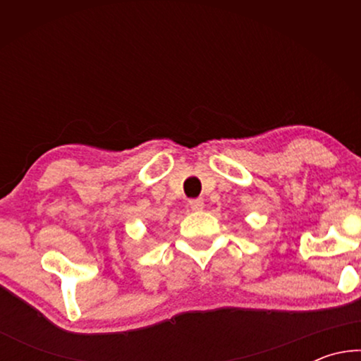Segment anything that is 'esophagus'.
<instances>
[{
	"mask_svg": "<svg viewBox=\"0 0 361 361\" xmlns=\"http://www.w3.org/2000/svg\"><path fill=\"white\" fill-rule=\"evenodd\" d=\"M189 205H191V209L194 212L202 210L204 209V199H192V200H189Z\"/></svg>",
	"mask_w": 361,
	"mask_h": 361,
	"instance_id": "34e87169",
	"label": "esophagus"
}]
</instances>
